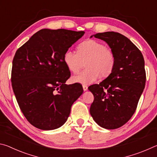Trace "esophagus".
<instances>
[{"label": "esophagus", "mask_w": 157, "mask_h": 157, "mask_svg": "<svg viewBox=\"0 0 157 157\" xmlns=\"http://www.w3.org/2000/svg\"><path fill=\"white\" fill-rule=\"evenodd\" d=\"M87 89H88V86H86V85H83V90L84 91H87Z\"/></svg>", "instance_id": "obj_1"}]
</instances>
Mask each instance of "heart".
Masks as SVG:
<instances>
[{"mask_svg":"<svg viewBox=\"0 0 157 157\" xmlns=\"http://www.w3.org/2000/svg\"><path fill=\"white\" fill-rule=\"evenodd\" d=\"M63 59L72 73L78 72L84 63L86 69L72 77L73 82L82 84H91L99 77L107 78L113 72L116 62V55L110 47L92 39L82 41L78 47V52L66 50Z\"/></svg>","mask_w":157,"mask_h":157,"instance_id":"obj_1","label":"heart"}]
</instances>
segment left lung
I'll use <instances>...</instances> for the list:
<instances>
[{
	"mask_svg": "<svg viewBox=\"0 0 157 157\" xmlns=\"http://www.w3.org/2000/svg\"><path fill=\"white\" fill-rule=\"evenodd\" d=\"M94 36L107 42L115 53L116 62L108 78L89 87L94 96L90 113L100 127L117 129L134 115L145 88L144 58L140 50L120 33L106 32Z\"/></svg>",
	"mask_w": 157,
	"mask_h": 157,
	"instance_id": "left-lung-1",
	"label": "left lung"
}]
</instances>
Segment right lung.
<instances>
[{
	"mask_svg": "<svg viewBox=\"0 0 157 157\" xmlns=\"http://www.w3.org/2000/svg\"><path fill=\"white\" fill-rule=\"evenodd\" d=\"M84 34L42 29L16 52L11 74L13 91L25 118L36 128L52 130L62 126L71 106L83 93L80 84H65L71 72L63 57Z\"/></svg>",
	"mask_w": 157,
	"mask_h": 157,
	"instance_id": "obj_1",
	"label": "right lung"
}]
</instances>
